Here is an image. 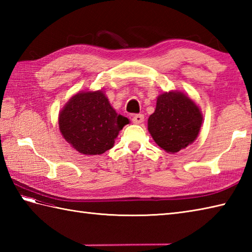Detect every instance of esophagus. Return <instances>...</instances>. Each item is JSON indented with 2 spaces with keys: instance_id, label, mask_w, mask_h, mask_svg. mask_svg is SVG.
<instances>
[{
  "instance_id": "obj_1",
  "label": "esophagus",
  "mask_w": 252,
  "mask_h": 252,
  "mask_svg": "<svg viewBox=\"0 0 252 252\" xmlns=\"http://www.w3.org/2000/svg\"><path fill=\"white\" fill-rule=\"evenodd\" d=\"M132 121L133 123H135V125H141L144 121V115L142 114H138V115H134L132 117Z\"/></svg>"
}]
</instances>
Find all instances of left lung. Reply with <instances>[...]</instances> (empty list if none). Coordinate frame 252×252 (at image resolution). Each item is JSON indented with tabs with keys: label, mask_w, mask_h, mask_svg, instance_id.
<instances>
[{
	"label": "left lung",
	"mask_w": 252,
	"mask_h": 252,
	"mask_svg": "<svg viewBox=\"0 0 252 252\" xmlns=\"http://www.w3.org/2000/svg\"><path fill=\"white\" fill-rule=\"evenodd\" d=\"M148 131L164 152L174 154L186 148L199 134L202 114L194 100L180 91L163 92L148 118Z\"/></svg>",
	"instance_id": "8db88e82"
}]
</instances>
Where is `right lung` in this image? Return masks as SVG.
<instances>
[{
    "mask_svg": "<svg viewBox=\"0 0 252 252\" xmlns=\"http://www.w3.org/2000/svg\"><path fill=\"white\" fill-rule=\"evenodd\" d=\"M129 122L112 108L103 90L80 91L58 115L63 137L87 156L101 155L114 147L119 132Z\"/></svg>",
    "mask_w": 252,
    "mask_h": 252,
    "instance_id": "obj_1",
    "label": "right lung"
}]
</instances>
